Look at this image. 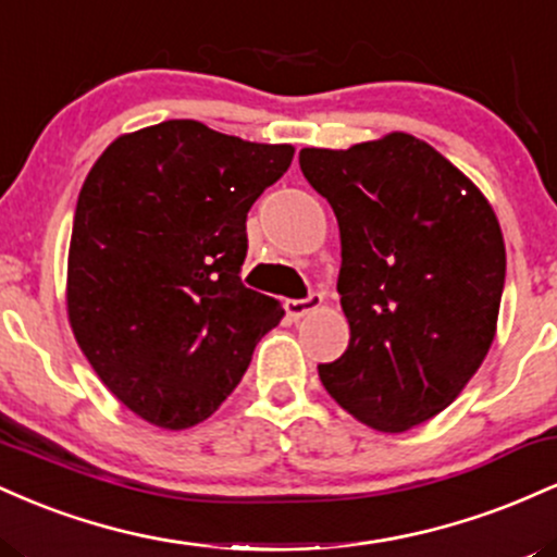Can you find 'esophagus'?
Returning a JSON list of instances; mask_svg holds the SVG:
<instances>
[{
	"mask_svg": "<svg viewBox=\"0 0 557 557\" xmlns=\"http://www.w3.org/2000/svg\"><path fill=\"white\" fill-rule=\"evenodd\" d=\"M319 306H322V296H319V293H309V296L298 298V300H285V311H287V314H290L293 319L309 314V311L319 309Z\"/></svg>",
	"mask_w": 557,
	"mask_h": 557,
	"instance_id": "34e87169",
	"label": "esophagus"
}]
</instances>
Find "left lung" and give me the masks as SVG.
I'll list each match as a JSON object with an SVG mask.
<instances>
[{
    "instance_id": "obj_1",
    "label": "left lung",
    "mask_w": 557,
    "mask_h": 557,
    "mask_svg": "<svg viewBox=\"0 0 557 557\" xmlns=\"http://www.w3.org/2000/svg\"><path fill=\"white\" fill-rule=\"evenodd\" d=\"M298 162L337 216L350 324L348 348L319 363V380L363 424L411 430L456 400L495 337L497 216L463 172L408 133L300 149Z\"/></svg>"
}]
</instances>
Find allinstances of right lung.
Here are the masks:
<instances>
[{
    "label": "right lung",
    "mask_w": 557,
    "mask_h": 557,
    "mask_svg": "<svg viewBox=\"0 0 557 557\" xmlns=\"http://www.w3.org/2000/svg\"><path fill=\"white\" fill-rule=\"evenodd\" d=\"M290 162L287 144L168 120L117 138L88 172L70 238V324L101 382L149 424L212 417L283 319L240 270L248 209Z\"/></svg>",
    "instance_id": "1"
}]
</instances>
